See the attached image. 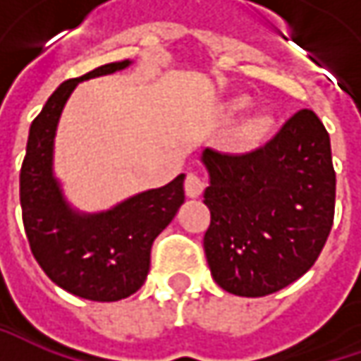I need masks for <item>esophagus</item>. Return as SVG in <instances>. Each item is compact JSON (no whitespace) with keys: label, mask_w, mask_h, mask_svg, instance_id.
Instances as JSON below:
<instances>
[{"label":"esophagus","mask_w":361,"mask_h":361,"mask_svg":"<svg viewBox=\"0 0 361 361\" xmlns=\"http://www.w3.org/2000/svg\"><path fill=\"white\" fill-rule=\"evenodd\" d=\"M204 187H207V183H204L202 176H199L197 173L187 174V180H185V192H187V197H190V199L201 197Z\"/></svg>","instance_id":"esophagus-1"}]
</instances>
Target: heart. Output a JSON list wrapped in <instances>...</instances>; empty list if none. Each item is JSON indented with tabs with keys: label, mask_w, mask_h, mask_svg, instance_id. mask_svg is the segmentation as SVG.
Masks as SVG:
<instances>
[{
	"label": "heart",
	"mask_w": 361,
	"mask_h": 361,
	"mask_svg": "<svg viewBox=\"0 0 361 361\" xmlns=\"http://www.w3.org/2000/svg\"><path fill=\"white\" fill-rule=\"evenodd\" d=\"M251 134H259V124H253V126H251Z\"/></svg>",
	"instance_id": "b5f03b06"
}]
</instances>
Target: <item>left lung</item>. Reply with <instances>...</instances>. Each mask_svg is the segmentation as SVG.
<instances>
[{
	"label": "left lung",
	"mask_w": 361,
	"mask_h": 361,
	"mask_svg": "<svg viewBox=\"0 0 361 361\" xmlns=\"http://www.w3.org/2000/svg\"><path fill=\"white\" fill-rule=\"evenodd\" d=\"M211 225L204 255L219 287L263 298L299 279L334 225L336 173L329 134L299 110L269 142L245 154L202 150Z\"/></svg>",
	"instance_id": "1"
}]
</instances>
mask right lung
<instances>
[{
	"instance_id": "obj_1",
	"label": "right lung",
	"mask_w": 361,
	"mask_h": 361,
	"mask_svg": "<svg viewBox=\"0 0 361 361\" xmlns=\"http://www.w3.org/2000/svg\"><path fill=\"white\" fill-rule=\"evenodd\" d=\"M130 63H104L60 84L30 126L21 164V215L35 261L58 287L90 301H118L142 287L152 243L185 202V174H178L169 185L138 192L108 211L80 213L66 201L54 174V138L70 94L80 82Z\"/></svg>"
}]
</instances>
